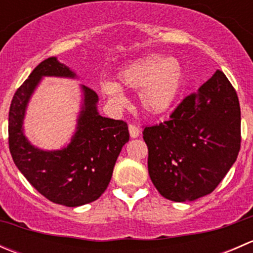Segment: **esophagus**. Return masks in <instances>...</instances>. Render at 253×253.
Segmentation results:
<instances>
[{"instance_id":"obj_1","label":"esophagus","mask_w":253,"mask_h":253,"mask_svg":"<svg viewBox=\"0 0 253 253\" xmlns=\"http://www.w3.org/2000/svg\"><path fill=\"white\" fill-rule=\"evenodd\" d=\"M128 131H129V136H131L132 138H137V137L139 136V133H141V131H139V128L136 126V125H129Z\"/></svg>"}]
</instances>
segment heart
Returning <instances> with one entry per match:
<instances>
[{
    "instance_id": "1",
    "label": "heart",
    "mask_w": 253,
    "mask_h": 253,
    "mask_svg": "<svg viewBox=\"0 0 253 253\" xmlns=\"http://www.w3.org/2000/svg\"><path fill=\"white\" fill-rule=\"evenodd\" d=\"M119 84L104 82L101 91L116 109L127 105L122 88L138 90V104L145 114L158 116L172 105L182 85L183 70L174 57L148 55L134 61L117 76Z\"/></svg>"
}]
</instances>
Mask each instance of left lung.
<instances>
[{
  "label": "left lung",
  "instance_id": "left-lung-1",
  "mask_svg": "<svg viewBox=\"0 0 253 253\" xmlns=\"http://www.w3.org/2000/svg\"><path fill=\"white\" fill-rule=\"evenodd\" d=\"M148 172L160 195L195 201L215 190L235 163L241 143V111L235 89L216 71L186 96L168 121L145 127Z\"/></svg>",
  "mask_w": 253,
  "mask_h": 253
}]
</instances>
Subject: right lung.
I'll list each match as a JSON object with an SVG mask.
<instances>
[{"label":"right lung","mask_w":253,"mask_h":253,"mask_svg":"<svg viewBox=\"0 0 253 253\" xmlns=\"http://www.w3.org/2000/svg\"><path fill=\"white\" fill-rule=\"evenodd\" d=\"M44 77L75 79L77 75L56 57H48L17 89L8 115L13 162L30 185L51 202L67 207L94 202L110 182L117 157L129 139L128 126L99 115L96 93L81 85L82 108L67 147L57 150L34 147L25 137L23 121L28 103Z\"/></svg>","instance_id":"obj_1"}]
</instances>
